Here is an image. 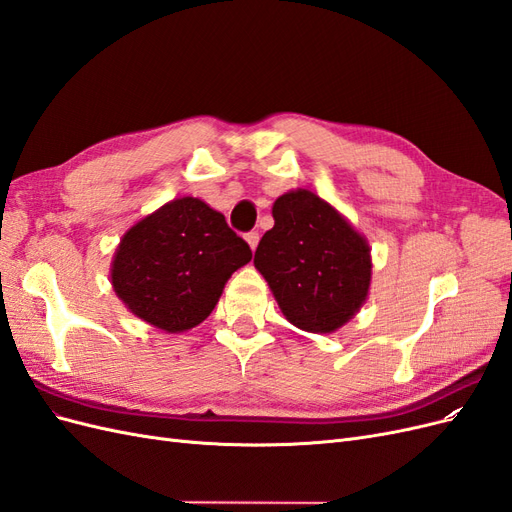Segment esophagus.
Masks as SVG:
<instances>
[{"mask_svg":"<svg viewBox=\"0 0 512 512\" xmlns=\"http://www.w3.org/2000/svg\"><path fill=\"white\" fill-rule=\"evenodd\" d=\"M245 241H247V245H250L252 247V252L256 250V247H258V241H260V237H258V232H247V235H245Z\"/></svg>","mask_w":512,"mask_h":512,"instance_id":"obj_1","label":"esophagus"}]
</instances>
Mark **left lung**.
<instances>
[{
	"label": "left lung",
	"instance_id": "1",
	"mask_svg": "<svg viewBox=\"0 0 512 512\" xmlns=\"http://www.w3.org/2000/svg\"><path fill=\"white\" fill-rule=\"evenodd\" d=\"M273 228L262 235L254 265L282 314L309 333H333L359 312L371 282L367 239L309 190L273 203Z\"/></svg>",
	"mask_w": 512,
	"mask_h": 512
}]
</instances>
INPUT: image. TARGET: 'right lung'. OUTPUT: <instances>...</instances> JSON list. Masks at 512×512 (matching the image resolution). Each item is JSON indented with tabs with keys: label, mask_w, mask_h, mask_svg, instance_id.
Here are the masks:
<instances>
[{
	"label": "right lung",
	"mask_w": 512,
	"mask_h": 512,
	"mask_svg": "<svg viewBox=\"0 0 512 512\" xmlns=\"http://www.w3.org/2000/svg\"><path fill=\"white\" fill-rule=\"evenodd\" d=\"M250 260V245L220 211L183 196L121 237L111 282L134 316L166 333H183L213 312L228 277Z\"/></svg>",
	"instance_id": "right-lung-1"
}]
</instances>
